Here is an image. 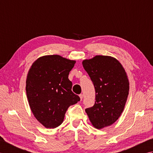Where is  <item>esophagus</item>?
I'll list each match as a JSON object with an SVG mask.
<instances>
[{"label": "esophagus", "instance_id": "1", "mask_svg": "<svg viewBox=\"0 0 153 153\" xmlns=\"http://www.w3.org/2000/svg\"><path fill=\"white\" fill-rule=\"evenodd\" d=\"M83 96H83V94H82L79 95V97H80V98L81 100H82V98H83Z\"/></svg>", "mask_w": 153, "mask_h": 153}]
</instances>
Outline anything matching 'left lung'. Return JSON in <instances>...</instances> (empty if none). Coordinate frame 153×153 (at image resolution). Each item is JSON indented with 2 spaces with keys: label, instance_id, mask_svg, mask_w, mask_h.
Instances as JSON below:
<instances>
[{
  "label": "left lung",
  "instance_id": "8db88e82",
  "mask_svg": "<svg viewBox=\"0 0 153 153\" xmlns=\"http://www.w3.org/2000/svg\"><path fill=\"white\" fill-rule=\"evenodd\" d=\"M82 66L96 90L95 104L85 111L93 127L101 129L116 122L122 114L129 92L128 76L120 62L111 56L85 59Z\"/></svg>",
  "mask_w": 153,
  "mask_h": 153
}]
</instances>
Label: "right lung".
I'll return each instance as SVG.
<instances>
[{
  "label": "right lung",
  "mask_w": 153,
  "mask_h": 153,
  "mask_svg": "<svg viewBox=\"0 0 153 153\" xmlns=\"http://www.w3.org/2000/svg\"><path fill=\"white\" fill-rule=\"evenodd\" d=\"M75 60L59 55L37 59L27 74L26 91L30 110L46 128L53 129L63 122L68 107L80 101L72 92L68 74Z\"/></svg>",
  "instance_id": "obj_1"
}]
</instances>
